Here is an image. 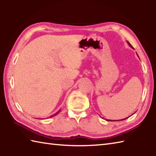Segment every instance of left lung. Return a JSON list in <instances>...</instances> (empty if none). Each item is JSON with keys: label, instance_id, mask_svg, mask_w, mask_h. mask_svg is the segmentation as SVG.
Segmentation results:
<instances>
[{"label": "left lung", "instance_id": "obj_1", "mask_svg": "<svg viewBox=\"0 0 156 156\" xmlns=\"http://www.w3.org/2000/svg\"><path fill=\"white\" fill-rule=\"evenodd\" d=\"M127 44H128V45H129V46H130V47H131V48H133V47H132V45H131L130 44H129V41H127ZM136 54H137V53H136ZM137 56H138V57H139V55H137ZM133 114H134V113H133ZM127 118H128V117H127ZM127 118H125V119H121V120H119V121H122V120H125V119H127ZM107 121H111V120H107ZM117 121H119V120H117Z\"/></svg>", "mask_w": 156, "mask_h": 156}]
</instances>
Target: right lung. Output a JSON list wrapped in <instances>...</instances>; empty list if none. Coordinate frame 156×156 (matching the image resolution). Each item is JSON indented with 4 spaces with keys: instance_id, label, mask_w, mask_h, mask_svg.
Instances as JSON below:
<instances>
[{
    "instance_id": "obj_1",
    "label": "right lung",
    "mask_w": 156,
    "mask_h": 156,
    "mask_svg": "<svg viewBox=\"0 0 156 156\" xmlns=\"http://www.w3.org/2000/svg\"><path fill=\"white\" fill-rule=\"evenodd\" d=\"M60 111H61V109H59V111H58L57 112H56V113H55V114H54V115H51L50 117H54V116H55L56 115H58V114L59 113V112H60Z\"/></svg>"
}]
</instances>
